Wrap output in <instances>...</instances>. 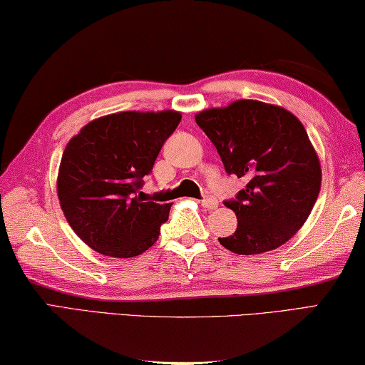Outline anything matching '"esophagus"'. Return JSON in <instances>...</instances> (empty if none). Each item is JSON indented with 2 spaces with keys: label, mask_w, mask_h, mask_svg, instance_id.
Listing matches in <instances>:
<instances>
[{
  "label": "esophagus",
  "mask_w": 365,
  "mask_h": 365,
  "mask_svg": "<svg viewBox=\"0 0 365 365\" xmlns=\"http://www.w3.org/2000/svg\"><path fill=\"white\" fill-rule=\"evenodd\" d=\"M202 207H205L207 210H215V208L218 207V200L215 199V197L207 195V197H204V199H202Z\"/></svg>",
  "instance_id": "34e87169"
}]
</instances>
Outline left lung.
<instances>
[{
    "label": "left lung",
    "instance_id": "obj_1",
    "mask_svg": "<svg viewBox=\"0 0 365 365\" xmlns=\"http://www.w3.org/2000/svg\"><path fill=\"white\" fill-rule=\"evenodd\" d=\"M217 147L228 175L244 178L246 189L225 202L237 217L220 244L239 255L268 252L306 223L322 184L320 160L302 123L291 111L259 100H236L195 115Z\"/></svg>",
    "mask_w": 365,
    "mask_h": 365
}]
</instances>
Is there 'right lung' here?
I'll use <instances>...</instances> for the list:
<instances>
[{
  "instance_id": "obj_1",
  "label": "right lung",
  "mask_w": 365,
  "mask_h": 365,
  "mask_svg": "<svg viewBox=\"0 0 365 365\" xmlns=\"http://www.w3.org/2000/svg\"><path fill=\"white\" fill-rule=\"evenodd\" d=\"M181 113L121 111L93 119L68 142L58 170V199L71 228L97 252L129 259L152 247L171 204L143 197Z\"/></svg>"
}]
</instances>
